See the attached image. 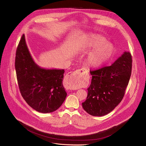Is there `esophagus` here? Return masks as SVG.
I'll use <instances>...</instances> for the list:
<instances>
[{"label":"esophagus","instance_id":"obj_1","mask_svg":"<svg viewBox=\"0 0 146 146\" xmlns=\"http://www.w3.org/2000/svg\"><path fill=\"white\" fill-rule=\"evenodd\" d=\"M88 74L83 69H78L72 72L67 78V82L68 83V88L70 90H74L77 88L74 87L76 86L83 85L88 82Z\"/></svg>","mask_w":146,"mask_h":146}]
</instances>
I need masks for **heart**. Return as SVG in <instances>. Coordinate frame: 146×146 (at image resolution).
<instances>
[{"instance_id":"obj_1","label":"heart","mask_w":146,"mask_h":146,"mask_svg":"<svg viewBox=\"0 0 146 146\" xmlns=\"http://www.w3.org/2000/svg\"><path fill=\"white\" fill-rule=\"evenodd\" d=\"M83 46L85 49L95 48L87 58V62L92 68H99L107 63L113 55L115 48L112 44L108 42L104 36L97 34H90L84 38ZM80 86H74L78 88Z\"/></svg>"}]
</instances>
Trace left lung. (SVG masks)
<instances>
[{"label":"left lung","mask_w":146,"mask_h":146,"mask_svg":"<svg viewBox=\"0 0 146 146\" xmlns=\"http://www.w3.org/2000/svg\"><path fill=\"white\" fill-rule=\"evenodd\" d=\"M132 59L125 52L111 66L90 71L91 83L88 87L83 109L90 115L102 116L111 112L123 98L131 73Z\"/></svg>","instance_id":"1"}]
</instances>
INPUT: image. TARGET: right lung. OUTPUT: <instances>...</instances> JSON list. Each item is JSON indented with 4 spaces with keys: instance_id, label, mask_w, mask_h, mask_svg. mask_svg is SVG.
Returning <instances> with one entry per match:
<instances>
[{
    "instance_id": "right-lung-1",
    "label": "right lung",
    "mask_w": 146,
    "mask_h": 146,
    "mask_svg": "<svg viewBox=\"0 0 146 146\" xmlns=\"http://www.w3.org/2000/svg\"><path fill=\"white\" fill-rule=\"evenodd\" d=\"M15 68L21 94L31 108L46 113L60 107L67 96L62 83L64 70L46 69L36 64L24 34L17 48Z\"/></svg>"
}]
</instances>
